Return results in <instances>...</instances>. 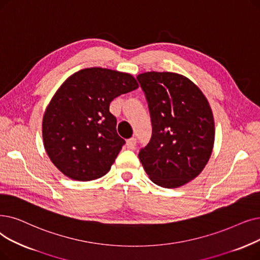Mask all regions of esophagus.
I'll return each mask as SVG.
<instances>
[{"label":"esophagus","mask_w":260,"mask_h":260,"mask_svg":"<svg viewBox=\"0 0 260 260\" xmlns=\"http://www.w3.org/2000/svg\"><path fill=\"white\" fill-rule=\"evenodd\" d=\"M135 145H136V139H135V138H129V139L126 140L127 149H134Z\"/></svg>","instance_id":"obj_1"}]
</instances>
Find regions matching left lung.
I'll list each match as a JSON object with an SVG mask.
<instances>
[{"mask_svg":"<svg viewBox=\"0 0 260 260\" xmlns=\"http://www.w3.org/2000/svg\"><path fill=\"white\" fill-rule=\"evenodd\" d=\"M137 80L153 128L139 159L156 185L183 186L202 172L212 152L214 122L208 101L192 82L176 73L146 72Z\"/></svg>","mask_w":260,"mask_h":260,"instance_id":"obj_1","label":"left lung"}]
</instances>
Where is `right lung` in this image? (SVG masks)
<instances>
[{"mask_svg": "<svg viewBox=\"0 0 260 260\" xmlns=\"http://www.w3.org/2000/svg\"><path fill=\"white\" fill-rule=\"evenodd\" d=\"M137 88L131 74L103 68L78 71L60 86L42 121L44 148L60 172L88 182L110 170L125 140L109 105Z\"/></svg>", "mask_w": 260, "mask_h": 260, "instance_id": "1", "label": "right lung"}]
</instances>
